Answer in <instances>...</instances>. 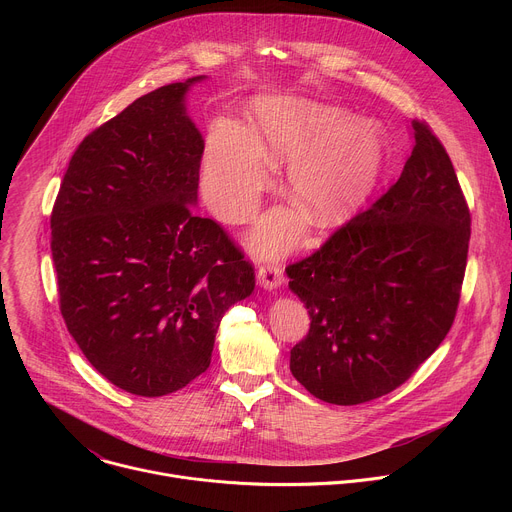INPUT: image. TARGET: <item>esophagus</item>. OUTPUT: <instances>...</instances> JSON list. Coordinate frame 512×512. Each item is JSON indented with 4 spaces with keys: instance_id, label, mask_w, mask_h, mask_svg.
Returning a JSON list of instances; mask_svg holds the SVG:
<instances>
[{
    "instance_id": "obj_1",
    "label": "esophagus",
    "mask_w": 512,
    "mask_h": 512,
    "mask_svg": "<svg viewBox=\"0 0 512 512\" xmlns=\"http://www.w3.org/2000/svg\"><path fill=\"white\" fill-rule=\"evenodd\" d=\"M257 279L265 289H275L283 283V269L279 263H265L257 269Z\"/></svg>"
}]
</instances>
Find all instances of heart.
Here are the masks:
<instances>
[{
	"label": "heart",
	"mask_w": 512,
	"mask_h": 512,
	"mask_svg": "<svg viewBox=\"0 0 512 512\" xmlns=\"http://www.w3.org/2000/svg\"><path fill=\"white\" fill-rule=\"evenodd\" d=\"M291 157L285 190L300 202L312 225L332 227L369 194L381 162L379 131L369 121H346L334 105L312 99H261L251 107L247 133L233 123L214 125L204 156V188L227 221H243L269 184V164ZM302 218L273 210L259 223L253 243L263 253L285 251L302 235Z\"/></svg>",
	"instance_id": "obj_1"
}]
</instances>
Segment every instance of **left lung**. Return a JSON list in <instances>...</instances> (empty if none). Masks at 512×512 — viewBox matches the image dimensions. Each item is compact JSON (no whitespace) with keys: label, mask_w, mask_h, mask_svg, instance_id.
Returning a JSON list of instances; mask_svg holds the SVG:
<instances>
[{"label":"left lung","mask_w":512,"mask_h":512,"mask_svg":"<svg viewBox=\"0 0 512 512\" xmlns=\"http://www.w3.org/2000/svg\"><path fill=\"white\" fill-rule=\"evenodd\" d=\"M413 133L399 180L285 267L310 314L289 369L326 403L360 405L401 387L458 312L470 208L440 137L421 119Z\"/></svg>","instance_id":"1"}]
</instances>
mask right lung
Wrapping results in <instances>:
<instances>
[{"instance_id":"1","label":"right lung","mask_w":512,"mask_h":512,"mask_svg":"<svg viewBox=\"0 0 512 512\" xmlns=\"http://www.w3.org/2000/svg\"><path fill=\"white\" fill-rule=\"evenodd\" d=\"M198 79L143 95L91 131L50 214L64 324L107 381L139 397L202 375L221 318L255 287L243 249L192 210L204 141L184 93Z\"/></svg>"}]
</instances>
